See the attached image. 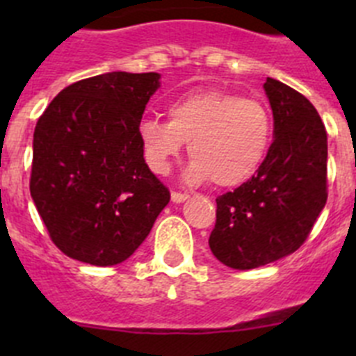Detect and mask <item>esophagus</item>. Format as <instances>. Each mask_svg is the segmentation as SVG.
I'll use <instances>...</instances> for the list:
<instances>
[{"label": "esophagus", "instance_id": "34e87169", "mask_svg": "<svg viewBox=\"0 0 356 356\" xmlns=\"http://www.w3.org/2000/svg\"><path fill=\"white\" fill-rule=\"evenodd\" d=\"M172 203H184V201L188 200V194L185 193H171Z\"/></svg>", "mask_w": 356, "mask_h": 356}]
</instances>
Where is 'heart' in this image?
<instances>
[{"label": "heart", "mask_w": 356, "mask_h": 356, "mask_svg": "<svg viewBox=\"0 0 356 356\" xmlns=\"http://www.w3.org/2000/svg\"><path fill=\"white\" fill-rule=\"evenodd\" d=\"M169 121L147 118L139 124V143L147 168L168 175L188 143L193 156L185 169L191 184L212 180L217 187H238L257 175L273 139V121L257 99L228 90H193L168 106Z\"/></svg>", "instance_id": "heart-1"}]
</instances>
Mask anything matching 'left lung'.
<instances>
[{"label": "left lung", "mask_w": 356, "mask_h": 356, "mask_svg": "<svg viewBox=\"0 0 356 356\" xmlns=\"http://www.w3.org/2000/svg\"><path fill=\"white\" fill-rule=\"evenodd\" d=\"M275 140L253 178L216 200L213 257L232 269H254L294 253L326 205L328 140L303 94L267 78Z\"/></svg>", "instance_id": "obj_1"}]
</instances>
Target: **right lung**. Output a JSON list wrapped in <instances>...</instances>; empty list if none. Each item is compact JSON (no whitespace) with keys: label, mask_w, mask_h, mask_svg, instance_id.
Masks as SVG:
<instances>
[{"label":"right lung","mask_w":356,"mask_h":356,"mask_svg":"<svg viewBox=\"0 0 356 356\" xmlns=\"http://www.w3.org/2000/svg\"><path fill=\"white\" fill-rule=\"evenodd\" d=\"M159 87V72H105L65 87L37 121L31 200L71 259L124 262L171 200L139 143L140 119Z\"/></svg>","instance_id":"1"}]
</instances>
